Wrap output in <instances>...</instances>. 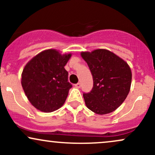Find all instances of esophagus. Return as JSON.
<instances>
[{
  "label": "esophagus",
  "instance_id": "esophagus-1",
  "mask_svg": "<svg viewBox=\"0 0 155 155\" xmlns=\"http://www.w3.org/2000/svg\"><path fill=\"white\" fill-rule=\"evenodd\" d=\"M75 87H76V88H80V87H81V83L79 82V83L76 84H75Z\"/></svg>",
  "mask_w": 155,
  "mask_h": 155
}]
</instances>
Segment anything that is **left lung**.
Segmentation results:
<instances>
[{"label":"left lung","instance_id":"obj_1","mask_svg":"<svg viewBox=\"0 0 155 155\" xmlns=\"http://www.w3.org/2000/svg\"><path fill=\"white\" fill-rule=\"evenodd\" d=\"M93 79V87L83 93L85 104L97 114L116 110L125 100L130 89L132 74L129 65L111 51L96 49L81 52Z\"/></svg>","mask_w":155,"mask_h":155}]
</instances>
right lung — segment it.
<instances>
[{
  "instance_id": "obj_1",
  "label": "right lung",
  "mask_w": 155,
  "mask_h": 155,
  "mask_svg": "<svg viewBox=\"0 0 155 155\" xmlns=\"http://www.w3.org/2000/svg\"><path fill=\"white\" fill-rule=\"evenodd\" d=\"M71 54L54 49L41 51L25 65L22 86L31 104L44 112H52L64 104L72 84L64 66Z\"/></svg>"
}]
</instances>
